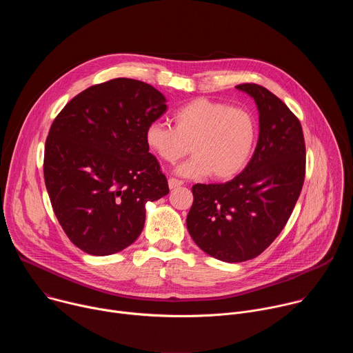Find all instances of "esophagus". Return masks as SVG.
<instances>
[{"label": "esophagus", "instance_id": "esophagus-1", "mask_svg": "<svg viewBox=\"0 0 353 353\" xmlns=\"http://www.w3.org/2000/svg\"><path fill=\"white\" fill-rule=\"evenodd\" d=\"M180 185H183V181L181 180H179V179H169V188L170 190H173V188H176V187H180Z\"/></svg>", "mask_w": 353, "mask_h": 353}]
</instances>
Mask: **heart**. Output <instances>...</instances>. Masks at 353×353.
Instances as JSON below:
<instances>
[{"label": "heart", "instance_id": "heart-1", "mask_svg": "<svg viewBox=\"0 0 353 353\" xmlns=\"http://www.w3.org/2000/svg\"><path fill=\"white\" fill-rule=\"evenodd\" d=\"M173 127L152 123L145 130L146 146L168 163L194 154L177 168L184 177L211 173L216 180L232 179L247 165L257 139V123L247 109L198 97L179 108Z\"/></svg>", "mask_w": 353, "mask_h": 353}]
</instances>
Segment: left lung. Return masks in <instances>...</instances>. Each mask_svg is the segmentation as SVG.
<instances>
[{
    "mask_svg": "<svg viewBox=\"0 0 353 353\" xmlns=\"http://www.w3.org/2000/svg\"><path fill=\"white\" fill-rule=\"evenodd\" d=\"M236 89L254 99L260 135L244 170L222 184H195L187 229L214 259L241 263L256 259L285 228L306 173L300 121L272 92L257 83Z\"/></svg>",
    "mask_w": 353,
    "mask_h": 353,
    "instance_id": "1",
    "label": "left lung"
}]
</instances>
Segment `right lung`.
I'll use <instances>...</instances> for the list:
<instances>
[{
    "mask_svg": "<svg viewBox=\"0 0 353 353\" xmlns=\"http://www.w3.org/2000/svg\"><path fill=\"white\" fill-rule=\"evenodd\" d=\"M149 83L116 78L93 85L65 105L48 131L44 183L68 239L90 256L132 244L145 204L169 192L145 130L166 112Z\"/></svg>",
    "mask_w": 353,
    "mask_h": 353,
    "instance_id": "add662e5",
    "label": "right lung"
}]
</instances>
